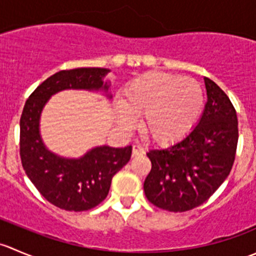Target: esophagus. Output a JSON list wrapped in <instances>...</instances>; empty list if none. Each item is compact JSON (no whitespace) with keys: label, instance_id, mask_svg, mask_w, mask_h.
<instances>
[{"label":"esophagus","instance_id":"34e87169","mask_svg":"<svg viewBox=\"0 0 256 256\" xmlns=\"http://www.w3.org/2000/svg\"><path fill=\"white\" fill-rule=\"evenodd\" d=\"M132 154L134 156H142L144 154V150L141 144H134L132 146Z\"/></svg>","mask_w":256,"mask_h":256}]
</instances>
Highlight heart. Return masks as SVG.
<instances>
[{"instance_id": "heart-1", "label": "heart", "mask_w": 256, "mask_h": 256, "mask_svg": "<svg viewBox=\"0 0 256 256\" xmlns=\"http://www.w3.org/2000/svg\"><path fill=\"white\" fill-rule=\"evenodd\" d=\"M204 96L194 79L162 72H150L132 80L124 92L116 118L124 128L142 115L141 128L154 142L167 144L180 140L197 121Z\"/></svg>"}]
</instances>
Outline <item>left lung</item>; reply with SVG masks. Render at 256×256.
I'll return each mask as SVG.
<instances>
[{
	"label": "left lung",
	"instance_id": "1",
	"mask_svg": "<svg viewBox=\"0 0 256 256\" xmlns=\"http://www.w3.org/2000/svg\"><path fill=\"white\" fill-rule=\"evenodd\" d=\"M207 104L200 122L182 141L150 150L152 167L144 183L147 200L170 212L203 204L229 176L238 146V118L228 95L204 78Z\"/></svg>",
	"mask_w": 256,
	"mask_h": 256
}]
</instances>
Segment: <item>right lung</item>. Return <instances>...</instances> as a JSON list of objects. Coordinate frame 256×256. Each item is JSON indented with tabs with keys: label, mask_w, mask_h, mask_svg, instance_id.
I'll list each match as a JSON object with an SVG mask.
<instances>
[{
	"label": "right lung",
	"mask_w": 256,
	"mask_h": 256,
	"mask_svg": "<svg viewBox=\"0 0 256 256\" xmlns=\"http://www.w3.org/2000/svg\"><path fill=\"white\" fill-rule=\"evenodd\" d=\"M104 68L60 70L46 79L30 95L20 120V156L28 178L40 194L66 210H89L106 198L112 177L130 161L132 147L92 148L78 160L49 152L40 136V115L50 95L64 89H104Z\"/></svg>",
	"instance_id": "right-lung-1"
}]
</instances>
